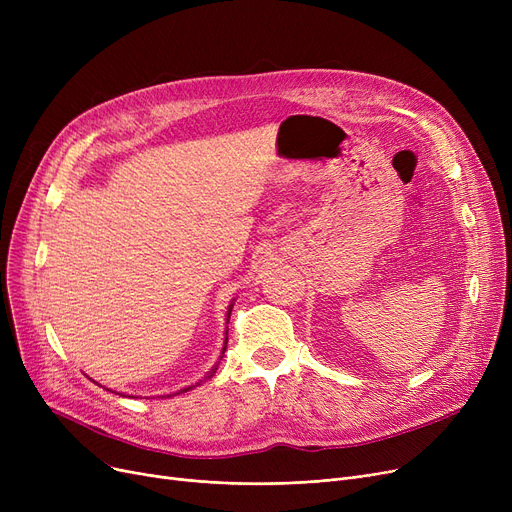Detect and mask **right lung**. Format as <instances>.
Masks as SVG:
<instances>
[{"mask_svg":"<svg viewBox=\"0 0 512 512\" xmlns=\"http://www.w3.org/2000/svg\"><path fill=\"white\" fill-rule=\"evenodd\" d=\"M232 307H234V299H232V303H230V305H228V311H226V321H228V319H230V313H232ZM226 342H228V330H226V340H224V344H226ZM224 351H226V346H224V348H222V357H224ZM215 369H218V365H215V367H213V369H211V371H209V373H207V378H211V375H213V373H215ZM207 378H205V380H207ZM199 384H201V382H197V386H199ZM193 388H195V386H188V388H182V390H178V392H176V394H182V392H186V390H193ZM105 390H107V388H105ZM170 396H174V394H168V398H170Z\"/></svg>","mask_w":512,"mask_h":512,"instance_id":"add662e5","label":"right lung"}]
</instances>
